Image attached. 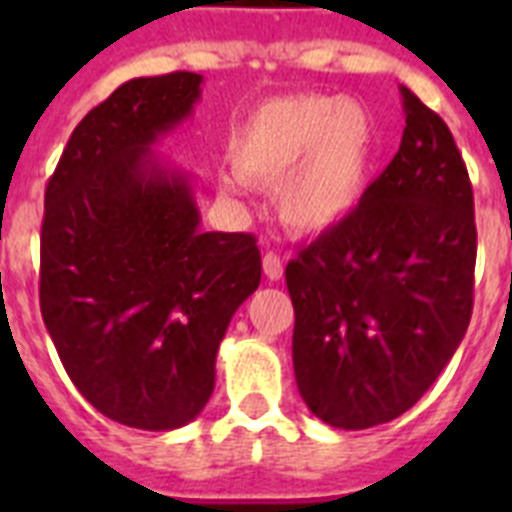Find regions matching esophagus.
Wrapping results in <instances>:
<instances>
[{"label": "esophagus", "mask_w": 512, "mask_h": 512, "mask_svg": "<svg viewBox=\"0 0 512 512\" xmlns=\"http://www.w3.org/2000/svg\"><path fill=\"white\" fill-rule=\"evenodd\" d=\"M261 264H264V274L271 279V282H277V279H282L284 264H282V259H279L277 253L266 251L264 253V261H261Z\"/></svg>", "instance_id": "34e87169"}]
</instances>
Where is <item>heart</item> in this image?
<instances>
[{"label":"heart","instance_id":"obj_1","mask_svg":"<svg viewBox=\"0 0 512 512\" xmlns=\"http://www.w3.org/2000/svg\"><path fill=\"white\" fill-rule=\"evenodd\" d=\"M235 171L251 184L277 187L287 228L318 235L354 215L372 179L374 122L364 104L328 94H300L261 104L230 146ZM220 192L241 194L235 176Z\"/></svg>","mask_w":512,"mask_h":512}]
</instances>
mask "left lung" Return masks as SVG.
<instances>
[{"label": "left lung", "mask_w": 512, "mask_h": 512, "mask_svg": "<svg viewBox=\"0 0 512 512\" xmlns=\"http://www.w3.org/2000/svg\"><path fill=\"white\" fill-rule=\"evenodd\" d=\"M400 151L338 228L287 264L292 361L312 415L343 431L390 423L449 364L474 302L477 228L446 122L400 87Z\"/></svg>", "instance_id": "8db88e82"}]
</instances>
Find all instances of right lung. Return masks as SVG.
Returning a JSON list of instances; mask_svg holds the SVG:
<instances>
[{
	"mask_svg": "<svg viewBox=\"0 0 512 512\" xmlns=\"http://www.w3.org/2000/svg\"><path fill=\"white\" fill-rule=\"evenodd\" d=\"M202 76L130 79L71 133L45 187L40 312L76 390L140 431L192 423L235 310L261 282L251 233H205L194 176L153 151Z\"/></svg>",
	"mask_w": 512,
	"mask_h": 512,
	"instance_id": "1",
	"label": "right lung"
}]
</instances>
